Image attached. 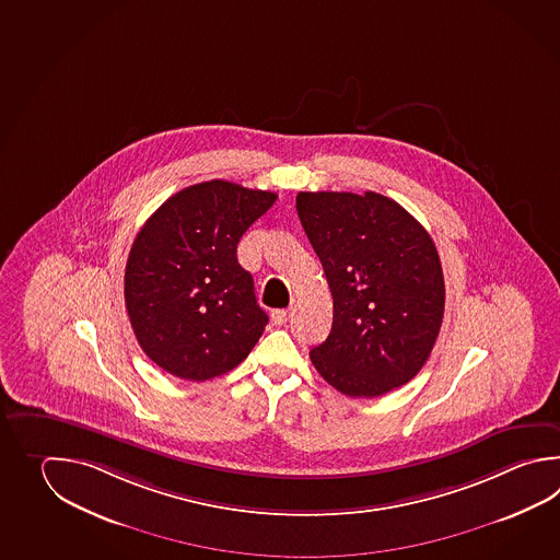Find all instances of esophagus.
Segmentation results:
<instances>
[{
	"instance_id": "1",
	"label": "esophagus",
	"mask_w": 560,
	"mask_h": 560,
	"mask_svg": "<svg viewBox=\"0 0 560 560\" xmlns=\"http://www.w3.org/2000/svg\"><path fill=\"white\" fill-rule=\"evenodd\" d=\"M289 315H291L289 308H277L271 313V319H273L275 325H283L289 319Z\"/></svg>"
}]
</instances>
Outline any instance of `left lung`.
Wrapping results in <instances>:
<instances>
[{
    "mask_svg": "<svg viewBox=\"0 0 560 560\" xmlns=\"http://www.w3.org/2000/svg\"><path fill=\"white\" fill-rule=\"evenodd\" d=\"M301 225L332 295V327L311 363L347 397L409 383L433 351L445 279L431 235L385 195L301 191Z\"/></svg>",
    "mask_w": 560,
    "mask_h": 560,
    "instance_id": "obj_1",
    "label": "left lung"
}]
</instances>
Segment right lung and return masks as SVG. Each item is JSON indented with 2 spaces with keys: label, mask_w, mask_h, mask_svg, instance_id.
Segmentation results:
<instances>
[{
  "label": "right lung",
  "mask_w": 560,
  "mask_h": 560,
  "mask_svg": "<svg viewBox=\"0 0 560 560\" xmlns=\"http://www.w3.org/2000/svg\"><path fill=\"white\" fill-rule=\"evenodd\" d=\"M277 195L213 179L172 195L126 265V308L143 353L185 381L229 373L267 325L237 243Z\"/></svg>",
  "instance_id": "right-lung-1"
}]
</instances>
